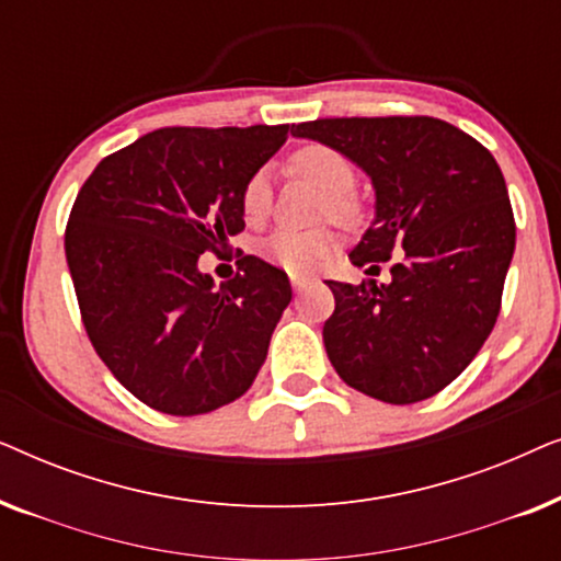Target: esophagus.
<instances>
[{
  "mask_svg": "<svg viewBox=\"0 0 561 561\" xmlns=\"http://www.w3.org/2000/svg\"><path fill=\"white\" fill-rule=\"evenodd\" d=\"M309 283H311V278H306V275H290V286H294L296 294H301Z\"/></svg>",
  "mask_w": 561,
  "mask_h": 561,
  "instance_id": "1",
  "label": "esophagus"
}]
</instances>
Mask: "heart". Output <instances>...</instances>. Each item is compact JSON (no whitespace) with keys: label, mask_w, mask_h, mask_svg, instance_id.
Returning a JSON list of instances; mask_svg holds the SVG:
<instances>
[{"label":"heart","mask_w":561,"mask_h":561,"mask_svg":"<svg viewBox=\"0 0 561 561\" xmlns=\"http://www.w3.org/2000/svg\"><path fill=\"white\" fill-rule=\"evenodd\" d=\"M290 163L301 175H306L311 183L324 191L329 196V209L336 219H352L355 217V202L350 198V191L355 188V168L340 150L327 148V145H306V148L296 150ZM242 214L244 219L257 225L267 217L273 204V188H271V173L255 171L244 183L242 196ZM334 237L324 232V229H313V232H296V229H278L271 234L263 244V255L271 263L280 265L283 271L290 273H309L317 267L321 260L332 255Z\"/></svg>","instance_id":"b5f03b06"}]
</instances>
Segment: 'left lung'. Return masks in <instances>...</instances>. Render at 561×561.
I'll use <instances>...</instances> for the list:
<instances>
[{
  "mask_svg": "<svg viewBox=\"0 0 561 561\" xmlns=\"http://www.w3.org/2000/svg\"><path fill=\"white\" fill-rule=\"evenodd\" d=\"M296 137L340 150L370 175L375 219L350 252L390 280H327L324 347L350 388L405 405L447 388L493 332L516 221L488 148L434 117L304 122Z\"/></svg>",
  "mask_w": 561,
  "mask_h": 561,
  "instance_id": "obj_1",
  "label": "left lung"
}]
</instances>
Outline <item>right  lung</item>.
<instances>
[{"label":"right lung","instance_id":"add662e5","mask_svg":"<svg viewBox=\"0 0 561 561\" xmlns=\"http://www.w3.org/2000/svg\"><path fill=\"white\" fill-rule=\"evenodd\" d=\"M288 125L163 127L106 156L76 196L66 260L83 327L145 405L198 416L252 386L290 304L280 267L242 255L214 286L198 271L244 229L242 188Z\"/></svg>","mask_w":561,"mask_h":561}]
</instances>
